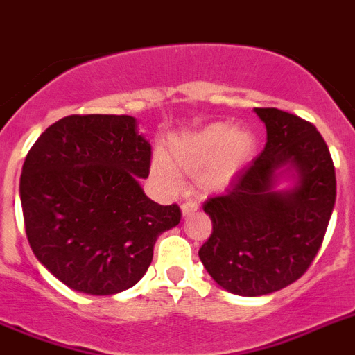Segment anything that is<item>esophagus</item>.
Listing matches in <instances>:
<instances>
[{"instance_id":"1","label":"esophagus","mask_w":355,"mask_h":355,"mask_svg":"<svg viewBox=\"0 0 355 355\" xmlns=\"http://www.w3.org/2000/svg\"><path fill=\"white\" fill-rule=\"evenodd\" d=\"M182 216H189L191 213H195L196 209H198V205L195 204V202H186V204H182Z\"/></svg>"}]
</instances>
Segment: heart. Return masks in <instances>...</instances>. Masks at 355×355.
I'll return each mask as SVG.
<instances>
[{"label": "heart", "instance_id": "heart-1", "mask_svg": "<svg viewBox=\"0 0 355 355\" xmlns=\"http://www.w3.org/2000/svg\"><path fill=\"white\" fill-rule=\"evenodd\" d=\"M254 151V135L247 128H229L213 122L191 133L171 139L166 148V162L153 164L155 177L169 187L178 186L177 173L196 175L198 191L220 193L227 189Z\"/></svg>", "mask_w": 355, "mask_h": 355}]
</instances>
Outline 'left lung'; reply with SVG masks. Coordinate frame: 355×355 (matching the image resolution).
Returning <instances> with one entry per match:
<instances>
[{"label": "left lung", "instance_id": "8db88e82", "mask_svg": "<svg viewBox=\"0 0 355 355\" xmlns=\"http://www.w3.org/2000/svg\"><path fill=\"white\" fill-rule=\"evenodd\" d=\"M265 148L227 193L204 204L213 222L198 256L231 294L263 296L303 276L320 251L336 204V171L311 122L278 108H254ZM291 182L282 190L279 184Z\"/></svg>", "mask_w": 355, "mask_h": 355}]
</instances>
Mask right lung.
Instances as JSON below:
<instances>
[{"mask_svg": "<svg viewBox=\"0 0 355 355\" xmlns=\"http://www.w3.org/2000/svg\"><path fill=\"white\" fill-rule=\"evenodd\" d=\"M151 144L130 115H70L26 155L19 198L26 238L67 287L112 296L133 287L159 234L180 222L177 204L148 198Z\"/></svg>", "mask_w": 355, "mask_h": 355, "instance_id": "obj_1", "label": "right lung"}]
</instances>
